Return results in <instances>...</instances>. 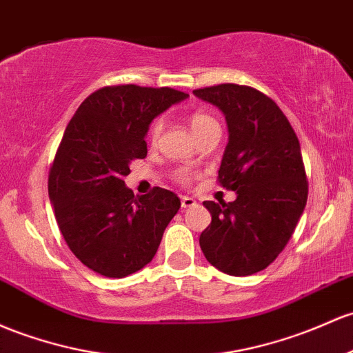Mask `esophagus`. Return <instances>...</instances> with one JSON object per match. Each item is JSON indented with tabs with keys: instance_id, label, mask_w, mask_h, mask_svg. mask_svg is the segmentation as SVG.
<instances>
[{
	"instance_id": "obj_1",
	"label": "esophagus",
	"mask_w": 353,
	"mask_h": 353,
	"mask_svg": "<svg viewBox=\"0 0 353 353\" xmlns=\"http://www.w3.org/2000/svg\"><path fill=\"white\" fill-rule=\"evenodd\" d=\"M196 199L194 197H189V196H181V206L183 208H192L196 206Z\"/></svg>"
}]
</instances>
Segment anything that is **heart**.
<instances>
[{"mask_svg":"<svg viewBox=\"0 0 353 353\" xmlns=\"http://www.w3.org/2000/svg\"><path fill=\"white\" fill-rule=\"evenodd\" d=\"M212 123H218L216 122L214 117H211V115L206 114V112L203 110H196L192 112L191 117H189V127H191L192 134L197 135L201 132V130H204L206 127L212 125ZM161 132H162V120L157 119L154 120V123L150 125V130H149V142L150 144H156L159 141V137H161ZM174 177H176L179 183H189L191 181V172H189L188 169H177L176 172H174Z\"/></svg>","mask_w":353,"mask_h":353,"instance_id":"obj_1","label":"heart"}]
</instances>
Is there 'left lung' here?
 I'll use <instances>...</instances> for the list:
<instances>
[{
	"instance_id": "obj_1",
	"label": "left lung",
	"mask_w": 353,
	"mask_h": 353,
	"mask_svg": "<svg viewBox=\"0 0 353 353\" xmlns=\"http://www.w3.org/2000/svg\"><path fill=\"white\" fill-rule=\"evenodd\" d=\"M194 95L226 115L230 141L218 183L233 203L204 201L211 224L199 236L204 256L231 276L265 270L292 238L308 197L300 142L281 108L253 87L221 83Z\"/></svg>"
}]
</instances>
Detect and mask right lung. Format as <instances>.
I'll return each mask as SVG.
<instances>
[{
  "label": "right lung",
  "instance_id": "1",
  "mask_svg": "<svg viewBox=\"0 0 353 353\" xmlns=\"http://www.w3.org/2000/svg\"><path fill=\"white\" fill-rule=\"evenodd\" d=\"M188 94L169 87L112 85L88 95L68 122L50 165L48 196L72 253L107 278L152 261L181 208L174 192L134 196L123 177L147 156L150 122Z\"/></svg>",
  "mask_w": 353,
  "mask_h": 353
}]
</instances>
